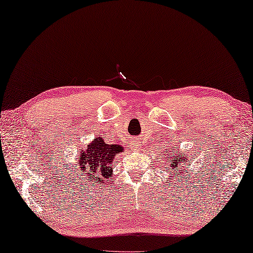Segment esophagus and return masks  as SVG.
<instances>
[{
	"label": "esophagus",
	"mask_w": 253,
	"mask_h": 253,
	"mask_svg": "<svg viewBox=\"0 0 253 253\" xmlns=\"http://www.w3.org/2000/svg\"><path fill=\"white\" fill-rule=\"evenodd\" d=\"M140 148V146H139V143H133V148H132V150H138V149Z\"/></svg>",
	"instance_id": "1"
}]
</instances>
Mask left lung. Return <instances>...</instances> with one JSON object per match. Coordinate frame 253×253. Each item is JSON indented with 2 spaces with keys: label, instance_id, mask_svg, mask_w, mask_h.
<instances>
[{
  "label": "left lung",
  "instance_id": "left-lung-1",
  "mask_svg": "<svg viewBox=\"0 0 253 253\" xmlns=\"http://www.w3.org/2000/svg\"><path fill=\"white\" fill-rule=\"evenodd\" d=\"M170 152L171 154H169V152ZM167 161H168V166L169 167H171V170H173L175 172V176L178 175H185V170H186V166H187V163L189 158L187 156H186L185 152H179V151H175L172 152L171 150L167 152Z\"/></svg>",
  "mask_w": 253,
  "mask_h": 253
}]
</instances>
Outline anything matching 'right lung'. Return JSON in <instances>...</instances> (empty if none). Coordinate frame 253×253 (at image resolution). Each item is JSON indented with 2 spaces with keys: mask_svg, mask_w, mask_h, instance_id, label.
Here are the masks:
<instances>
[{
  "mask_svg": "<svg viewBox=\"0 0 253 253\" xmlns=\"http://www.w3.org/2000/svg\"><path fill=\"white\" fill-rule=\"evenodd\" d=\"M120 152H123L122 146L107 144L102 136H95L87 147L81 149L76 175L92 186H103L112 177L115 156Z\"/></svg>",
  "mask_w": 253,
  "mask_h": 253,
  "instance_id": "obj_1",
  "label": "right lung"
}]
</instances>
